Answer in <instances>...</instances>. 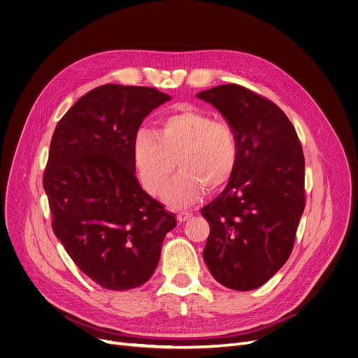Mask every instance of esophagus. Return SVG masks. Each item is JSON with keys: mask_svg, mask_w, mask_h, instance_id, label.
I'll use <instances>...</instances> for the list:
<instances>
[{"mask_svg": "<svg viewBox=\"0 0 358 358\" xmlns=\"http://www.w3.org/2000/svg\"><path fill=\"white\" fill-rule=\"evenodd\" d=\"M192 216H193L192 213H188V211H180V213L177 214V222H178V223H184V222L192 219Z\"/></svg>", "mask_w": 358, "mask_h": 358, "instance_id": "esophagus-1", "label": "esophagus"}]
</instances>
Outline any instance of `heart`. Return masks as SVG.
Segmentation results:
<instances>
[{"label": "heart", "instance_id": "b5f03b06", "mask_svg": "<svg viewBox=\"0 0 358 358\" xmlns=\"http://www.w3.org/2000/svg\"><path fill=\"white\" fill-rule=\"evenodd\" d=\"M138 177L151 196H161L176 170L180 173L164 194L173 208L201 200L206 188L219 189L229 182L239 162V139L234 129L207 113L180 110L162 117L157 134L142 128L132 142Z\"/></svg>", "mask_w": 358, "mask_h": 358}]
</instances>
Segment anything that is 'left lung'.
I'll return each instance as SVG.
<instances>
[{
  "label": "left lung",
  "instance_id": "left-lung-1",
  "mask_svg": "<svg viewBox=\"0 0 358 358\" xmlns=\"http://www.w3.org/2000/svg\"><path fill=\"white\" fill-rule=\"evenodd\" d=\"M239 139V162L226 188L201 208L210 224L203 252L219 283L252 291L288 260L305 207V159L296 131L273 102L239 85L197 93Z\"/></svg>",
  "mask_w": 358,
  "mask_h": 358
}]
</instances>
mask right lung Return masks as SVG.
Returning <instances> with one entry per match:
<instances>
[{
	"instance_id": "obj_1",
	"label": "right lung",
	"mask_w": 358,
	"mask_h": 358,
	"mask_svg": "<svg viewBox=\"0 0 358 358\" xmlns=\"http://www.w3.org/2000/svg\"><path fill=\"white\" fill-rule=\"evenodd\" d=\"M169 101L154 87L103 85L83 94L55 129L43 177L53 231L78 268L105 289L144 285L177 224L142 189L132 159L142 121Z\"/></svg>"
}]
</instances>
